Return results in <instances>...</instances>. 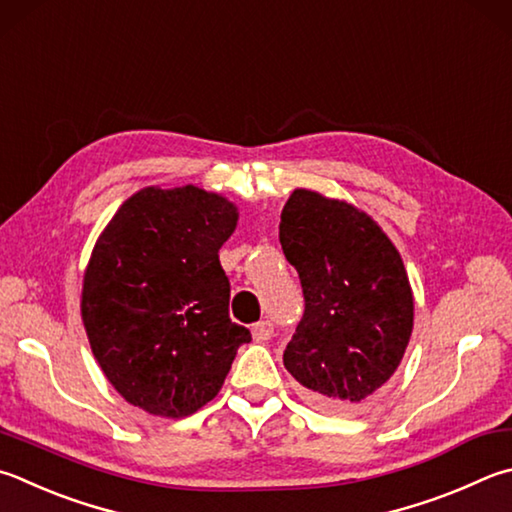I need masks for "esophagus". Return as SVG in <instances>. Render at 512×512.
<instances>
[{
	"instance_id": "1",
	"label": "esophagus",
	"mask_w": 512,
	"mask_h": 512,
	"mask_svg": "<svg viewBox=\"0 0 512 512\" xmlns=\"http://www.w3.org/2000/svg\"><path fill=\"white\" fill-rule=\"evenodd\" d=\"M253 338H255V342H266V340H271L273 338V331H275V327H273V322L271 320H262V322H257V324H253Z\"/></svg>"
}]
</instances>
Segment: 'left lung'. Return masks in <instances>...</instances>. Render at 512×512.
<instances>
[{
	"label": "left lung",
	"instance_id": "left-lung-1",
	"mask_svg": "<svg viewBox=\"0 0 512 512\" xmlns=\"http://www.w3.org/2000/svg\"><path fill=\"white\" fill-rule=\"evenodd\" d=\"M280 244L304 293L284 367L318 405L356 412L394 376L412 336L401 253L367 212L304 188L282 210Z\"/></svg>",
	"mask_w": 512,
	"mask_h": 512
}]
</instances>
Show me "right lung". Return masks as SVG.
Segmentation results:
<instances>
[{
  "mask_svg": "<svg viewBox=\"0 0 512 512\" xmlns=\"http://www.w3.org/2000/svg\"><path fill=\"white\" fill-rule=\"evenodd\" d=\"M237 206L197 185L132 194L82 280V322L102 374L154 416H190L219 394L250 331L228 315L219 248Z\"/></svg>",
  "mask_w": 512,
  "mask_h": 512,
  "instance_id": "1",
  "label": "right lung"
}]
</instances>
